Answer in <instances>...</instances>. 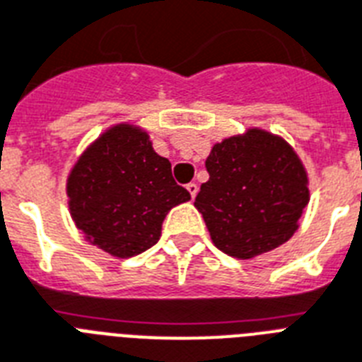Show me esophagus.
<instances>
[{
  "mask_svg": "<svg viewBox=\"0 0 362 362\" xmlns=\"http://www.w3.org/2000/svg\"><path fill=\"white\" fill-rule=\"evenodd\" d=\"M187 190H189L190 198L194 199L196 194H198V185H196V183H189V185H187Z\"/></svg>",
  "mask_w": 362,
  "mask_h": 362,
  "instance_id": "34e87169",
  "label": "esophagus"
}]
</instances>
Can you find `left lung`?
Segmentation results:
<instances>
[{
	"label": "left lung",
	"mask_w": 362,
	"mask_h": 362,
	"mask_svg": "<svg viewBox=\"0 0 362 362\" xmlns=\"http://www.w3.org/2000/svg\"><path fill=\"white\" fill-rule=\"evenodd\" d=\"M194 207L211 241L237 259H252L284 245L310 202L308 173L279 134L250 127L211 147Z\"/></svg>",
	"instance_id": "obj_1"
}]
</instances>
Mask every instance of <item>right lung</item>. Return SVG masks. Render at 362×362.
I'll return each mask as SVG.
<instances>
[{"instance_id":"right-lung-1","label":"right lung","mask_w":362,"mask_h":362,"mask_svg":"<svg viewBox=\"0 0 362 362\" xmlns=\"http://www.w3.org/2000/svg\"><path fill=\"white\" fill-rule=\"evenodd\" d=\"M66 204L89 245L114 258H132L160 239L172 207L189 190L172 177V164L153 149L149 132L131 121L108 127L66 175Z\"/></svg>"}]
</instances>
